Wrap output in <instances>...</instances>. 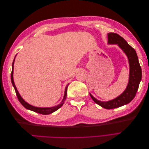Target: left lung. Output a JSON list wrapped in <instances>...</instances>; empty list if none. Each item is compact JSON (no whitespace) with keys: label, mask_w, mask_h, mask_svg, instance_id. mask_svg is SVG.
Instances as JSON below:
<instances>
[{"label":"left lung","mask_w":149,"mask_h":149,"mask_svg":"<svg viewBox=\"0 0 149 149\" xmlns=\"http://www.w3.org/2000/svg\"><path fill=\"white\" fill-rule=\"evenodd\" d=\"M108 44L118 45L127 56L129 64V77L127 88L119 96L108 101H101L89 93L93 100L98 105L107 109H114L127 104L136 96L142 79V70L135 49L120 35L114 33L107 34Z\"/></svg>","instance_id":"obj_1"}]
</instances>
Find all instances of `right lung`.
Instances as JSON below:
<instances>
[{"label":"right lung","instance_id":"obj_1","mask_svg":"<svg viewBox=\"0 0 149 149\" xmlns=\"http://www.w3.org/2000/svg\"><path fill=\"white\" fill-rule=\"evenodd\" d=\"M15 58V56L14 58V60H13V61L12 63V73H11V81H12V85H13V88H14V89H15V93H16V94H17V96L18 99H19L20 102L22 104V105L24 106V107H25L26 109H29L30 111H34L35 112H37V113L44 114V115L52 114V113H53V112L57 111L58 109H59V108H60L63 106V104H64V102L65 101V100H66V98L67 88H68V86L69 84H68L67 86H66V88H65L64 96H63V98L62 101L61 102L60 104H58L57 106L51 107H35V106H33L32 105H30V104H29L28 102H26L24 100V99L21 97V96L20 95V94H19V91H18V90H17V88L15 86V83H14V81H13V64H14Z\"/></svg>","mask_w":149,"mask_h":149}]
</instances>
